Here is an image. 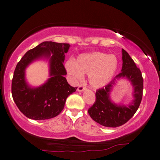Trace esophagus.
Masks as SVG:
<instances>
[{"mask_svg":"<svg viewBox=\"0 0 160 160\" xmlns=\"http://www.w3.org/2000/svg\"><path fill=\"white\" fill-rule=\"evenodd\" d=\"M86 89V88L83 86V85H80V86H79L78 88V92H83V91H85Z\"/></svg>","mask_w":160,"mask_h":160,"instance_id":"esophagus-1","label":"esophagus"}]
</instances>
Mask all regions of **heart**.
Wrapping results in <instances>:
<instances>
[{"instance_id": "heart-1", "label": "heart", "mask_w": 160, "mask_h": 160, "mask_svg": "<svg viewBox=\"0 0 160 160\" xmlns=\"http://www.w3.org/2000/svg\"><path fill=\"white\" fill-rule=\"evenodd\" d=\"M65 66L74 80H80L83 74H88L91 86L101 88L114 78L118 67V60L114 55L95 52L80 54L75 62L68 60Z\"/></svg>"}]
</instances>
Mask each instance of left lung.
I'll list each match as a JSON object with an SVG mask.
<instances>
[{"mask_svg": "<svg viewBox=\"0 0 160 160\" xmlns=\"http://www.w3.org/2000/svg\"><path fill=\"white\" fill-rule=\"evenodd\" d=\"M122 67L121 72L104 88L96 92V100L88 110L90 117L99 124L106 127L116 128L127 122L134 116L140 105L142 98L143 78L140 70L128 52L122 48ZM126 78L134 87L135 99L128 106L117 105L110 99V93L116 79Z\"/></svg>", "mask_w": 160, "mask_h": 160, "instance_id": "1", "label": "left lung"}]
</instances>
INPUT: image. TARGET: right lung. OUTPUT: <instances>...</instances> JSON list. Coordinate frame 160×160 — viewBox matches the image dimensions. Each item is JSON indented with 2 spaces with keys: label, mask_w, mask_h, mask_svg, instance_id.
<instances>
[{
  "label": "right lung",
  "mask_w": 160,
  "mask_h": 160,
  "mask_svg": "<svg viewBox=\"0 0 160 160\" xmlns=\"http://www.w3.org/2000/svg\"><path fill=\"white\" fill-rule=\"evenodd\" d=\"M70 45L45 41L28 51L18 62L12 82V94L16 106L26 117L35 120L58 116L64 108L66 98L77 87L68 83L63 66ZM45 58L50 62L51 78L39 87L32 88L25 81V71L36 59Z\"/></svg>",
  "instance_id": "1"
}]
</instances>
